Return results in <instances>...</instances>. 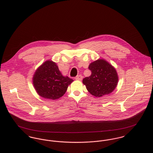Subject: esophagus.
Here are the masks:
<instances>
[{
  "instance_id": "1",
  "label": "esophagus",
  "mask_w": 153,
  "mask_h": 153,
  "mask_svg": "<svg viewBox=\"0 0 153 153\" xmlns=\"http://www.w3.org/2000/svg\"><path fill=\"white\" fill-rule=\"evenodd\" d=\"M75 79H76V80L81 81V80L82 79V76L81 75H78V76H76L75 77Z\"/></svg>"
}]
</instances>
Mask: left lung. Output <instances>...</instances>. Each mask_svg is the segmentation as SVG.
Wrapping results in <instances>:
<instances>
[{
	"instance_id": "left-lung-1",
	"label": "left lung",
	"mask_w": 153,
	"mask_h": 153,
	"mask_svg": "<svg viewBox=\"0 0 153 153\" xmlns=\"http://www.w3.org/2000/svg\"><path fill=\"white\" fill-rule=\"evenodd\" d=\"M91 75L85 78L82 83L88 91L96 97L111 94L116 88L118 76L115 68L104 59L91 62L88 66Z\"/></svg>"
}]
</instances>
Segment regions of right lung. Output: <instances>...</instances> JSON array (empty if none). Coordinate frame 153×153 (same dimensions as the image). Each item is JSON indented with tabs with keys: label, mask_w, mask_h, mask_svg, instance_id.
Returning a JSON list of instances; mask_svg holds the SVG:
<instances>
[{
	"label": "right lung",
	"mask_w": 153,
	"mask_h": 153,
	"mask_svg": "<svg viewBox=\"0 0 153 153\" xmlns=\"http://www.w3.org/2000/svg\"><path fill=\"white\" fill-rule=\"evenodd\" d=\"M73 81L68 76H63L56 64L51 60L46 61L37 68L32 79L38 94L52 100L62 97Z\"/></svg>",
	"instance_id": "right-lung-1"
}]
</instances>
